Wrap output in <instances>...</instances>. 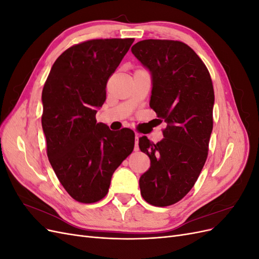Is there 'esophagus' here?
I'll list each match as a JSON object with an SVG mask.
<instances>
[{"mask_svg":"<svg viewBox=\"0 0 259 259\" xmlns=\"http://www.w3.org/2000/svg\"><path fill=\"white\" fill-rule=\"evenodd\" d=\"M138 142H139V136H138V135H136V136H135V151H138V150H139Z\"/></svg>","mask_w":259,"mask_h":259,"instance_id":"obj_1","label":"esophagus"}]
</instances>
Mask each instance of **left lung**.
I'll return each instance as SVG.
<instances>
[{"label": "left lung", "instance_id": "left-lung-1", "mask_svg": "<svg viewBox=\"0 0 259 259\" xmlns=\"http://www.w3.org/2000/svg\"><path fill=\"white\" fill-rule=\"evenodd\" d=\"M132 53L151 74V109L167 123L158 144L139 138L151 162L139 178L140 193L151 205L168 206L191 190L204 166L213 131V84L203 61L183 42L144 40Z\"/></svg>", "mask_w": 259, "mask_h": 259}]
</instances>
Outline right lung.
I'll return each mask as SVG.
<instances>
[{
  "label": "right lung",
  "mask_w": 259,
  "mask_h": 259,
  "mask_svg": "<svg viewBox=\"0 0 259 259\" xmlns=\"http://www.w3.org/2000/svg\"><path fill=\"white\" fill-rule=\"evenodd\" d=\"M134 38L77 44L54 62L42 92V127L51 165L71 197L82 203L103 199L114 170L132 153L135 134L97 123L106 88Z\"/></svg>",
  "instance_id": "obj_1"
}]
</instances>
